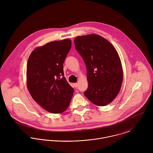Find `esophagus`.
I'll return each mask as SVG.
<instances>
[{
	"label": "esophagus",
	"mask_w": 153,
	"mask_h": 153,
	"mask_svg": "<svg viewBox=\"0 0 153 153\" xmlns=\"http://www.w3.org/2000/svg\"><path fill=\"white\" fill-rule=\"evenodd\" d=\"M74 86L75 88H77L78 87V83H75V84H74Z\"/></svg>",
	"instance_id": "obj_1"
}]
</instances>
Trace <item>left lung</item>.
Listing matches in <instances>:
<instances>
[{"label":"left lung","mask_w":153,"mask_h":153,"mask_svg":"<svg viewBox=\"0 0 153 153\" xmlns=\"http://www.w3.org/2000/svg\"><path fill=\"white\" fill-rule=\"evenodd\" d=\"M74 42L87 67L88 87L84 95L96 105H107L116 98L123 82L117 51L108 41L95 34L77 36Z\"/></svg>","instance_id":"left-lung-1"}]
</instances>
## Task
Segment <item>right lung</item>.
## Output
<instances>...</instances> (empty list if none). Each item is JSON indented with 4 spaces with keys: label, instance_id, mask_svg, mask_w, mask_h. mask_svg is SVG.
Here are the masks:
<instances>
[{
    "label": "right lung",
    "instance_id": "right-lung-1",
    "mask_svg": "<svg viewBox=\"0 0 153 153\" xmlns=\"http://www.w3.org/2000/svg\"><path fill=\"white\" fill-rule=\"evenodd\" d=\"M64 39L34 49L27 64V87L32 98L46 111L59 114L68 108L74 88L64 77L63 64L71 48Z\"/></svg>",
    "mask_w": 153,
    "mask_h": 153
}]
</instances>
